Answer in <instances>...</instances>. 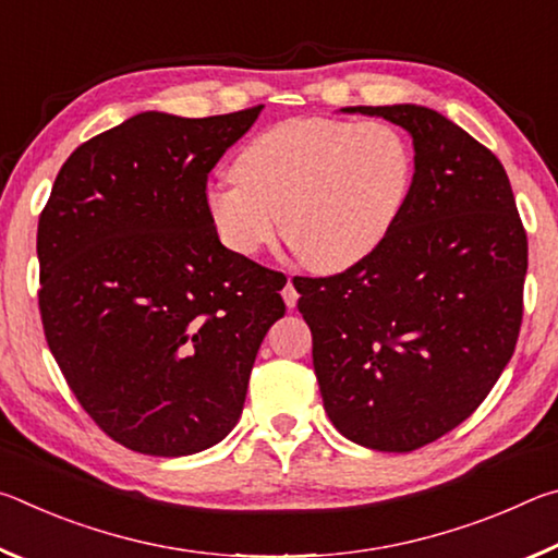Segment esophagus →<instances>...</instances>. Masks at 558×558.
<instances>
[{"instance_id":"obj_1","label":"esophagus","mask_w":558,"mask_h":558,"mask_svg":"<svg viewBox=\"0 0 558 558\" xmlns=\"http://www.w3.org/2000/svg\"><path fill=\"white\" fill-rule=\"evenodd\" d=\"M298 290H295V286H292V280H288V286L282 288V300H286V305L290 307V310H295V305H298Z\"/></svg>"}]
</instances>
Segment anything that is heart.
Masks as SVG:
<instances>
[{
  "mask_svg": "<svg viewBox=\"0 0 558 558\" xmlns=\"http://www.w3.org/2000/svg\"><path fill=\"white\" fill-rule=\"evenodd\" d=\"M206 189L226 248L256 256L282 235L307 268L342 272L381 248L409 206L415 155L389 122L292 118L258 132Z\"/></svg>",
  "mask_w": 558,
  "mask_h": 558,
  "instance_id": "obj_1",
  "label": "heart"
}]
</instances>
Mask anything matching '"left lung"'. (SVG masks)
<instances>
[{"instance_id":"1","label":"left lung","mask_w":558,"mask_h":558,"mask_svg":"<svg viewBox=\"0 0 558 558\" xmlns=\"http://www.w3.org/2000/svg\"><path fill=\"white\" fill-rule=\"evenodd\" d=\"M413 140L409 206L379 251L332 278H295L332 426L411 452L485 401L522 325L526 233L505 167L426 106H354Z\"/></svg>"}]
</instances>
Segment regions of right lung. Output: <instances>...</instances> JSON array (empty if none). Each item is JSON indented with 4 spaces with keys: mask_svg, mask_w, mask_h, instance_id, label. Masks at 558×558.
Segmentation results:
<instances>
[{
    "mask_svg": "<svg viewBox=\"0 0 558 558\" xmlns=\"http://www.w3.org/2000/svg\"><path fill=\"white\" fill-rule=\"evenodd\" d=\"M260 110L137 112L65 159L39 219L46 342L90 418L135 452L229 436L286 315V276L226 248L206 214V177Z\"/></svg>",
    "mask_w": 558,
    "mask_h": 558,
    "instance_id": "1",
    "label": "right lung"
}]
</instances>
